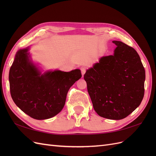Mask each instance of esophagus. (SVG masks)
<instances>
[{
  "mask_svg": "<svg viewBox=\"0 0 156 156\" xmlns=\"http://www.w3.org/2000/svg\"><path fill=\"white\" fill-rule=\"evenodd\" d=\"M81 70L82 75H84V74L85 73V72H86V68H84V67H82V68H81Z\"/></svg>",
  "mask_w": 156,
  "mask_h": 156,
  "instance_id": "esophagus-1",
  "label": "esophagus"
}]
</instances>
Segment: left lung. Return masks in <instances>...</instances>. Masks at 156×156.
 <instances>
[{"mask_svg":"<svg viewBox=\"0 0 156 156\" xmlns=\"http://www.w3.org/2000/svg\"><path fill=\"white\" fill-rule=\"evenodd\" d=\"M114 55L101 57L87 69L84 79L98 115L121 120L137 108L144 94L145 70L139 54L120 41Z\"/></svg>","mask_w":156,"mask_h":156,"instance_id":"obj_1","label":"left lung"}]
</instances>
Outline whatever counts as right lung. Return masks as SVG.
Returning <instances> with one entry per match:
<instances>
[{"label": "right lung", "mask_w": 156, "mask_h": 156, "mask_svg": "<svg viewBox=\"0 0 156 156\" xmlns=\"http://www.w3.org/2000/svg\"><path fill=\"white\" fill-rule=\"evenodd\" d=\"M29 48L19 50L9 72L12 100L20 109L36 120L56 116L63 108L70 87L82 77L80 69L41 73L30 60Z\"/></svg>", "instance_id": "1"}]
</instances>
